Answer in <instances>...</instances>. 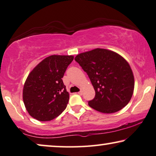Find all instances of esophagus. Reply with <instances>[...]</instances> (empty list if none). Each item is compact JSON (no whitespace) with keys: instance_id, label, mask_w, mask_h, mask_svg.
<instances>
[{"instance_id":"esophagus-1","label":"esophagus","mask_w":156,"mask_h":156,"mask_svg":"<svg viewBox=\"0 0 156 156\" xmlns=\"http://www.w3.org/2000/svg\"><path fill=\"white\" fill-rule=\"evenodd\" d=\"M78 94H79V95H82V94H83V90H82V88L80 89V90L79 92H78Z\"/></svg>"}]
</instances>
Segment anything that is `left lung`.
I'll return each mask as SVG.
<instances>
[{"label":"left lung","mask_w":156,"mask_h":156,"mask_svg":"<svg viewBox=\"0 0 156 156\" xmlns=\"http://www.w3.org/2000/svg\"><path fill=\"white\" fill-rule=\"evenodd\" d=\"M75 61L90 78L95 95L89 106L104 113H115L129 103L133 93L134 76L130 66L119 54L95 48L78 54Z\"/></svg>","instance_id":"8db88e82"}]
</instances>
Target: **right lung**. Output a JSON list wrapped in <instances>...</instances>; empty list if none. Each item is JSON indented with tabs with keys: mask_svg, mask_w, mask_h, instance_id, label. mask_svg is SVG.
<instances>
[{
	"mask_svg": "<svg viewBox=\"0 0 156 156\" xmlns=\"http://www.w3.org/2000/svg\"><path fill=\"white\" fill-rule=\"evenodd\" d=\"M73 55H53L33 68L25 82L23 99L30 116L49 121L66 108L69 101L62 78L73 60Z\"/></svg>",
	"mask_w": 156,
	"mask_h": 156,
	"instance_id": "obj_1",
	"label": "right lung"
}]
</instances>
